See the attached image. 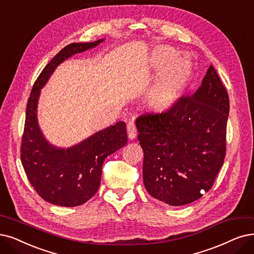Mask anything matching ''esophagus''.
Instances as JSON below:
<instances>
[{
    "label": "esophagus",
    "instance_id": "esophagus-1",
    "mask_svg": "<svg viewBox=\"0 0 254 254\" xmlns=\"http://www.w3.org/2000/svg\"><path fill=\"white\" fill-rule=\"evenodd\" d=\"M127 133H128V137L129 139H134L137 135V131H136V127L133 122H129L127 124Z\"/></svg>",
    "mask_w": 254,
    "mask_h": 254
}]
</instances>
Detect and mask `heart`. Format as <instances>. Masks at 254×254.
I'll use <instances>...</instances> for the list:
<instances>
[{
    "mask_svg": "<svg viewBox=\"0 0 254 254\" xmlns=\"http://www.w3.org/2000/svg\"><path fill=\"white\" fill-rule=\"evenodd\" d=\"M176 55L173 48L159 46L152 51L149 57L150 68L154 72H160L167 66L148 93V103L157 113H164L175 104L191 75L190 63L186 58L174 59Z\"/></svg>",
    "mask_w": 254,
    "mask_h": 254,
    "instance_id": "1",
    "label": "heart"
}]
</instances>
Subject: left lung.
Returning <instances> with one entry per match:
<instances>
[{
	"label": "left lung",
	"mask_w": 254,
	"mask_h": 254,
	"mask_svg": "<svg viewBox=\"0 0 254 254\" xmlns=\"http://www.w3.org/2000/svg\"><path fill=\"white\" fill-rule=\"evenodd\" d=\"M228 114L227 90L210 65L194 95L166 113L137 118L144 186L152 197L180 206L211 189L226 154Z\"/></svg>",
	"instance_id": "1"
}]
</instances>
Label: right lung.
Here are the masks:
<instances>
[{
  "instance_id": "add662e5",
  "label": "right lung",
  "mask_w": 254,
  "mask_h": 254,
  "mask_svg": "<svg viewBox=\"0 0 254 254\" xmlns=\"http://www.w3.org/2000/svg\"><path fill=\"white\" fill-rule=\"evenodd\" d=\"M103 40L64 47L39 74L28 99L21 146L22 165L37 194L55 205L72 207L88 201L100 187L105 158L127 144L124 122L98 131L67 149L51 145L38 125L40 89L55 68L70 56L95 48Z\"/></svg>"
}]
</instances>
